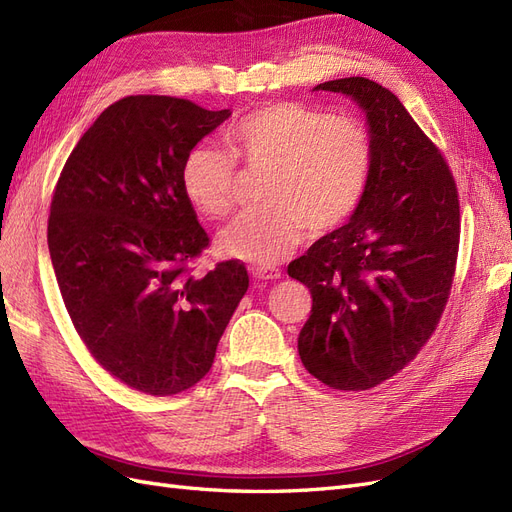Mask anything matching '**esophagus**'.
Returning a JSON list of instances; mask_svg holds the SVG:
<instances>
[{"label":"esophagus","instance_id":"1","mask_svg":"<svg viewBox=\"0 0 512 512\" xmlns=\"http://www.w3.org/2000/svg\"><path fill=\"white\" fill-rule=\"evenodd\" d=\"M250 273L256 280H280L282 277V271L277 267H252Z\"/></svg>","mask_w":512,"mask_h":512}]
</instances>
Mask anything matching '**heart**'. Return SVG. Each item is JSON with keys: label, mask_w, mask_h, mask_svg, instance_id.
<instances>
[{"label": "heart", "mask_w": 512, "mask_h": 512, "mask_svg": "<svg viewBox=\"0 0 512 512\" xmlns=\"http://www.w3.org/2000/svg\"><path fill=\"white\" fill-rule=\"evenodd\" d=\"M226 147L200 143L181 166V188L190 205L222 220L237 203L239 170L265 173L262 209L232 222L222 252L273 265L309 235L342 226L367 192L374 145L365 123L348 115H324L299 102L254 108L226 130Z\"/></svg>", "instance_id": "heart-1"}]
</instances>
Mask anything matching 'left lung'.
Listing matches in <instances>:
<instances>
[{
    "label": "left lung",
    "mask_w": 512,
    "mask_h": 512,
    "mask_svg": "<svg viewBox=\"0 0 512 512\" xmlns=\"http://www.w3.org/2000/svg\"><path fill=\"white\" fill-rule=\"evenodd\" d=\"M316 89L363 108L374 164L352 218L288 265L312 292L299 356L331 389L367 391L414 361L438 327L457 265L459 194L393 91L363 76Z\"/></svg>",
    "instance_id": "1"
}]
</instances>
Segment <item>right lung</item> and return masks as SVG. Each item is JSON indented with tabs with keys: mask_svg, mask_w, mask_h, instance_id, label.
Segmentation results:
<instances>
[{
	"mask_svg": "<svg viewBox=\"0 0 512 512\" xmlns=\"http://www.w3.org/2000/svg\"><path fill=\"white\" fill-rule=\"evenodd\" d=\"M228 117L128 96L81 136L55 185L46 239L61 299L89 354L134 391L168 397L203 380L250 286L241 260L190 267L209 237L181 166Z\"/></svg>",
	"mask_w": 512,
	"mask_h": 512,
	"instance_id": "add662e5",
	"label": "right lung"
}]
</instances>
